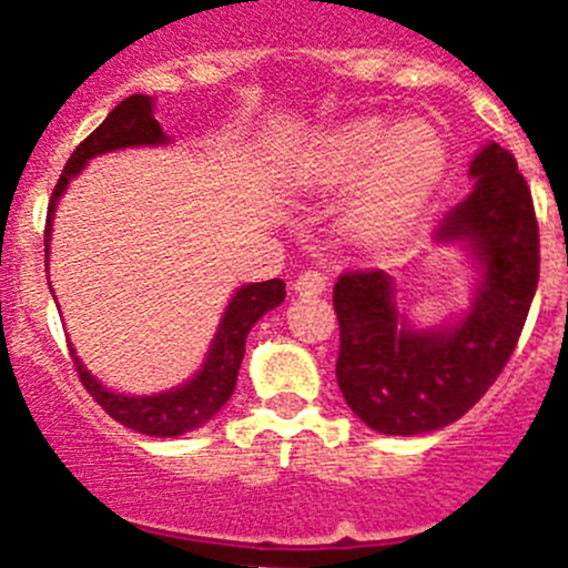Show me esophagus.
I'll list each match as a JSON object with an SVG mask.
<instances>
[{"label": "esophagus", "mask_w": 568, "mask_h": 568, "mask_svg": "<svg viewBox=\"0 0 568 568\" xmlns=\"http://www.w3.org/2000/svg\"><path fill=\"white\" fill-rule=\"evenodd\" d=\"M327 288V274L325 272H316V268H308V272H302L296 277L294 291L302 296H316Z\"/></svg>", "instance_id": "1"}]
</instances>
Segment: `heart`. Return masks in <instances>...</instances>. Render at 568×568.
<instances>
[{"instance_id": "b5f03b06", "label": "heart", "mask_w": 568, "mask_h": 568, "mask_svg": "<svg viewBox=\"0 0 568 568\" xmlns=\"http://www.w3.org/2000/svg\"><path fill=\"white\" fill-rule=\"evenodd\" d=\"M452 164L448 140L426 120L392 123L358 116L314 131L285 159V179L302 193L327 195L359 182L342 226L362 246L404 235L443 187Z\"/></svg>"}]
</instances>
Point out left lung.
<instances>
[{"label": "left lung", "mask_w": 568, "mask_h": 568, "mask_svg": "<svg viewBox=\"0 0 568 568\" xmlns=\"http://www.w3.org/2000/svg\"><path fill=\"white\" fill-rule=\"evenodd\" d=\"M470 193L434 232L474 268L470 305L439 325L397 308L386 272H349L333 288L336 378L353 415L373 432L415 437L459 420L499 378L538 288V221L510 151L487 142L470 159Z\"/></svg>", "instance_id": "obj_1"}]
</instances>
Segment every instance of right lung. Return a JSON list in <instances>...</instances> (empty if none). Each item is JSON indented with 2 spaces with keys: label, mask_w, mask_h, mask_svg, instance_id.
I'll return each instance as SVG.
<instances>
[{
  "label": "right lung",
  "mask_w": 568,
  "mask_h": 568,
  "mask_svg": "<svg viewBox=\"0 0 568 568\" xmlns=\"http://www.w3.org/2000/svg\"><path fill=\"white\" fill-rule=\"evenodd\" d=\"M171 142L173 140L164 134V129L156 120V98L131 94L123 103H116L103 123L72 151L55 190H52L44 230L47 266H50L52 221H55L58 201L67 193L72 179L81 176L89 159L103 156V153L125 151V148H162L171 145ZM283 300V280H266V283H248L235 288V294L226 302L224 316H221L219 331L212 336L204 362L195 369L193 378L182 381V384L171 386V389L151 392V395H123V392L109 389V386H103L89 373L87 364L78 356V349L72 347V342H69V353H72V362H75L78 375H81V384L87 386L89 395L120 426L134 428V432L148 434V437H182V434L195 432L204 423H210L212 417L219 415L221 406L230 400L237 384V369H241L243 353H246L248 331H252L260 316L277 308Z\"/></svg>",
  "instance_id": "right-lung-1"
}]
</instances>
